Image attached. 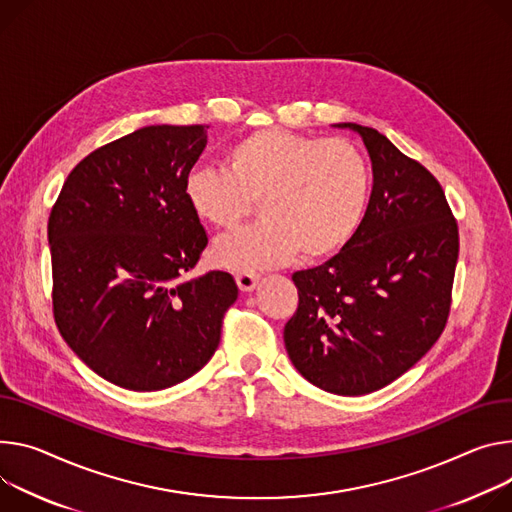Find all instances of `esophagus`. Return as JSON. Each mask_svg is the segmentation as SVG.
I'll return each mask as SVG.
<instances>
[{
	"label": "esophagus",
	"mask_w": 512,
	"mask_h": 512,
	"mask_svg": "<svg viewBox=\"0 0 512 512\" xmlns=\"http://www.w3.org/2000/svg\"><path fill=\"white\" fill-rule=\"evenodd\" d=\"M235 280H237V286L241 288V292H253L259 282V275L253 271H241V273H237Z\"/></svg>",
	"instance_id": "obj_1"
}]
</instances>
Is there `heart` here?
<instances>
[{
  "label": "heart",
  "mask_w": 512,
  "mask_h": 512,
  "mask_svg": "<svg viewBox=\"0 0 512 512\" xmlns=\"http://www.w3.org/2000/svg\"><path fill=\"white\" fill-rule=\"evenodd\" d=\"M371 192L363 151L347 138L261 128L224 153V167H194L183 196L214 228L237 226L257 202L261 220L218 239L212 259L228 271H257L298 253L322 259L359 228Z\"/></svg>",
  "instance_id": "1"
}]
</instances>
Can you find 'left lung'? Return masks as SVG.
I'll list each match as a JSON object with an SVG mask.
<instances>
[{"label": "left lung", "instance_id": "left-lung-1", "mask_svg": "<svg viewBox=\"0 0 512 512\" xmlns=\"http://www.w3.org/2000/svg\"><path fill=\"white\" fill-rule=\"evenodd\" d=\"M374 171L365 216L327 263L296 271L298 310L284 343L294 367L339 396L376 392L441 337L459 253L439 181L384 134L351 122Z\"/></svg>", "mask_w": 512, "mask_h": 512}]
</instances>
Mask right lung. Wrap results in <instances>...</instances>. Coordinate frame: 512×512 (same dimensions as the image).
<instances>
[{
	"label": "right lung",
	"instance_id": "obj_1",
	"mask_svg": "<svg viewBox=\"0 0 512 512\" xmlns=\"http://www.w3.org/2000/svg\"><path fill=\"white\" fill-rule=\"evenodd\" d=\"M206 128L145 126L89 153L49 216L59 333L89 369L126 390L192 378L239 296L226 271L185 280L208 245L183 196Z\"/></svg>",
	"mask_w": 512,
	"mask_h": 512
}]
</instances>
